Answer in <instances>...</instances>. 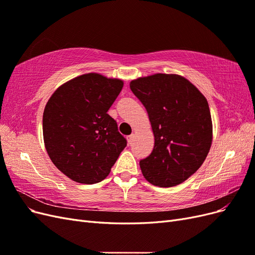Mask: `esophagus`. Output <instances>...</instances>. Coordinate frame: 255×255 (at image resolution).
<instances>
[{
    "label": "esophagus",
    "mask_w": 255,
    "mask_h": 255,
    "mask_svg": "<svg viewBox=\"0 0 255 255\" xmlns=\"http://www.w3.org/2000/svg\"><path fill=\"white\" fill-rule=\"evenodd\" d=\"M133 140H134V135H133V134L128 136V144H132V143H133Z\"/></svg>",
    "instance_id": "34e87169"
}]
</instances>
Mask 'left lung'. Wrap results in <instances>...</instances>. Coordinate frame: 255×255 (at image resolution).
I'll use <instances>...</instances> for the list:
<instances>
[{"mask_svg": "<svg viewBox=\"0 0 255 255\" xmlns=\"http://www.w3.org/2000/svg\"><path fill=\"white\" fill-rule=\"evenodd\" d=\"M130 90L149 115L154 148L139 161L149 183L172 187L201 167L210 152L213 125L205 97L177 74L156 73L133 80Z\"/></svg>", "mask_w": 255, "mask_h": 255, "instance_id": "obj_1", "label": "left lung"}]
</instances>
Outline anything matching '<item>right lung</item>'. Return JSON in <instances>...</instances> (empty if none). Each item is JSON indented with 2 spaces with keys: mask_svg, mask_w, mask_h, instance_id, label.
<instances>
[{
  "mask_svg": "<svg viewBox=\"0 0 255 255\" xmlns=\"http://www.w3.org/2000/svg\"><path fill=\"white\" fill-rule=\"evenodd\" d=\"M123 81L87 73L61 85L44 107V145L53 164L82 184L101 182L127 146L107 114Z\"/></svg>",
  "mask_w": 255,
  "mask_h": 255,
  "instance_id": "1",
  "label": "right lung"
}]
</instances>
